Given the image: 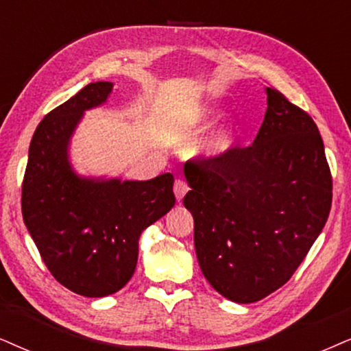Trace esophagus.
Returning a JSON list of instances; mask_svg holds the SVG:
<instances>
[{"label": "esophagus", "instance_id": "34e87169", "mask_svg": "<svg viewBox=\"0 0 351 351\" xmlns=\"http://www.w3.org/2000/svg\"><path fill=\"white\" fill-rule=\"evenodd\" d=\"M173 191H175L176 199H178V201H181V199L184 197V194L189 191V186L183 180H176L175 181V186H173Z\"/></svg>", "mask_w": 351, "mask_h": 351}]
</instances>
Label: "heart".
<instances>
[{"label": "heart", "mask_w": 351, "mask_h": 351, "mask_svg": "<svg viewBox=\"0 0 351 351\" xmlns=\"http://www.w3.org/2000/svg\"><path fill=\"white\" fill-rule=\"evenodd\" d=\"M208 114L210 113H208L207 110H197V112L194 113L193 121H196V123L204 121V119H207ZM237 141H238L237 128H233V126L223 128V130L215 132V134L207 141L206 145H204V154L208 155V157H212V158L221 157V155L228 154L230 150L234 147Z\"/></svg>", "instance_id": "1"}]
</instances>
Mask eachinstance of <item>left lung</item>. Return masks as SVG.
<instances>
[{
    "label": "left lung",
    "instance_id": "1",
    "mask_svg": "<svg viewBox=\"0 0 351 351\" xmlns=\"http://www.w3.org/2000/svg\"><path fill=\"white\" fill-rule=\"evenodd\" d=\"M254 143L184 165L183 199L208 283L234 303H254L290 280L332 206V175L313 118L267 87Z\"/></svg>",
    "mask_w": 351,
    "mask_h": 351
}]
</instances>
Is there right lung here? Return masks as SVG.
Here are the masks:
<instances>
[{
  "mask_svg": "<svg viewBox=\"0 0 351 351\" xmlns=\"http://www.w3.org/2000/svg\"><path fill=\"white\" fill-rule=\"evenodd\" d=\"M112 88L87 84L40 121L22 181V217L43 263L61 285L88 298L117 293L131 280L141 233L175 206L171 173L149 181L92 180L71 168V136Z\"/></svg>",
  "mask_w": 351,
  "mask_h": 351,
  "instance_id": "1",
  "label": "right lung"
}]
</instances>
